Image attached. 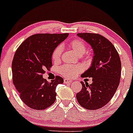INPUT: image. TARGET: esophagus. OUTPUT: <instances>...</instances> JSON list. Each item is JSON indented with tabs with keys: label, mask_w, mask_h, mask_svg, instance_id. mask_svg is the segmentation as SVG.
<instances>
[{
	"label": "esophagus",
	"mask_w": 133,
	"mask_h": 133,
	"mask_svg": "<svg viewBox=\"0 0 133 133\" xmlns=\"http://www.w3.org/2000/svg\"><path fill=\"white\" fill-rule=\"evenodd\" d=\"M72 82V81L71 79H69V78H65L64 79V83H65V84H66V83H71Z\"/></svg>",
	"instance_id": "1"
}]
</instances>
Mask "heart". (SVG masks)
Returning a JSON list of instances; mask_svg holds the SVG:
<instances>
[{
	"instance_id": "heart-1",
	"label": "heart",
	"mask_w": 133,
	"mask_h": 133,
	"mask_svg": "<svg viewBox=\"0 0 133 133\" xmlns=\"http://www.w3.org/2000/svg\"><path fill=\"white\" fill-rule=\"evenodd\" d=\"M70 49L73 50L75 53L78 56H82L86 52L87 47L83 41L80 39H76L71 41L69 44ZM62 47L58 46L53 50L52 54V59L54 61H58L61 58V53H62ZM82 70L81 66L78 65L70 66L64 65L61 68L60 72L64 77H73L75 75L79 73Z\"/></svg>"
}]
</instances>
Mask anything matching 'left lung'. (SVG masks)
I'll return each mask as SVG.
<instances>
[{"instance_id": "8db88e82", "label": "left lung", "mask_w": 133, "mask_h": 133, "mask_svg": "<svg viewBox=\"0 0 133 133\" xmlns=\"http://www.w3.org/2000/svg\"><path fill=\"white\" fill-rule=\"evenodd\" d=\"M93 50V58L89 69L81 77H92V83L81 82L83 89L77 94L80 105L89 110L103 107L112 98L121 79V63L113 44L98 34L78 33Z\"/></svg>"}]
</instances>
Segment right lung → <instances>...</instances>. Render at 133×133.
I'll return each instance as SVG.
<instances>
[{
  "instance_id": "1",
  "label": "right lung",
  "mask_w": 133,
  "mask_h": 133,
  "mask_svg": "<svg viewBox=\"0 0 133 133\" xmlns=\"http://www.w3.org/2000/svg\"><path fill=\"white\" fill-rule=\"evenodd\" d=\"M69 36L64 34H36L17 49L12 63L14 85L29 107L44 110L56 100V87L64 80L56 76L49 83L43 75L52 65L53 50Z\"/></svg>"
}]
</instances>
